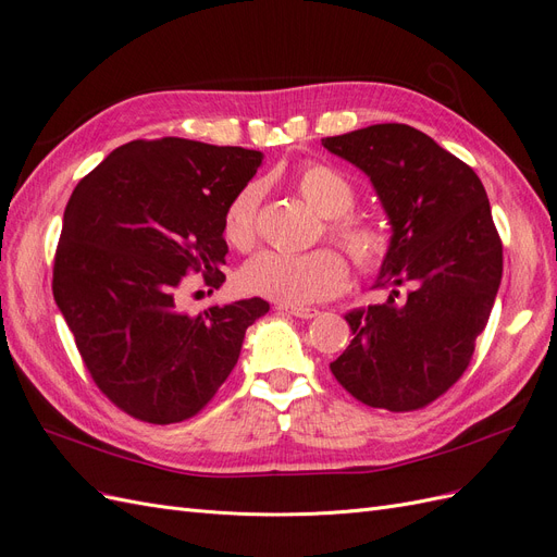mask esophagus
I'll use <instances>...</instances> for the list:
<instances>
[{
	"label": "esophagus",
	"instance_id": "34e87169",
	"mask_svg": "<svg viewBox=\"0 0 557 557\" xmlns=\"http://www.w3.org/2000/svg\"><path fill=\"white\" fill-rule=\"evenodd\" d=\"M283 313L288 315H295V318H301V320H311L315 318L320 311L318 309H311V307H278Z\"/></svg>",
	"mask_w": 557,
	"mask_h": 557
}]
</instances>
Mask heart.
<instances>
[{
    "mask_svg": "<svg viewBox=\"0 0 557 557\" xmlns=\"http://www.w3.org/2000/svg\"><path fill=\"white\" fill-rule=\"evenodd\" d=\"M297 193L320 215L327 218V234L339 244L362 274H372L391 250V234L374 218L352 213L356 188L325 162H305L293 174ZM262 185L250 181L232 195L223 215L225 242L246 248L256 242ZM242 288L272 299L281 307H307L339 295L348 283V267L339 252L318 248L311 252L262 250L242 269Z\"/></svg>",
    "mask_w": 557,
    "mask_h": 557,
    "instance_id": "obj_1",
    "label": "heart"
}]
</instances>
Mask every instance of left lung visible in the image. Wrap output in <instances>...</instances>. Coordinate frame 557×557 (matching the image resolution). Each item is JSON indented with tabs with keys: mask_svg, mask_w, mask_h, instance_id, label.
I'll list each match as a JSON object with an SVG mask.
<instances>
[{
	"mask_svg": "<svg viewBox=\"0 0 557 557\" xmlns=\"http://www.w3.org/2000/svg\"><path fill=\"white\" fill-rule=\"evenodd\" d=\"M323 146L369 176L393 230L376 278L391 297L346 313L352 342L330 369L367 407L423 409L465 374L495 305L491 201L469 164L409 125H369Z\"/></svg>",
	"mask_w": 557,
	"mask_h": 557,
	"instance_id": "8db88e82",
	"label": "left lung"
}]
</instances>
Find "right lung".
<instances>
[{
    "mask_svg": "<svg viewBox=\"0 0 557 557\" xmlns=\"http://www.w3.org/2000/svg\"><path fill=\"white\" fill-rule=\"evenodd\" d=\"M260 150L164 137L129 141L83 178L64 209L53 297L76 348L117 409L153 425L207 407L239 360L260 297L188 315V272L221 288L223 215Z\"/></svg>",
    "mask_w": 557,
    "mask_h": 557,
    "instance_id": "obj_1",
    "label": "right lung"
}]
</instances>
